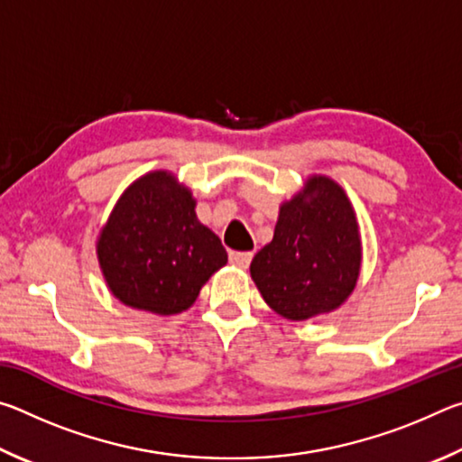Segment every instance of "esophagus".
<instances>
[{"mask_svg":"<svg viewBox=\"0 0 462 462\" xmlns=\"http://www.w3.org/2000/svg\"><path fill=\"white\" fill-rule=\"evenodd\" d=\"M250 261H253V253H236V250H234V253H230V263L234 264V267L246 269L248 264H250Z\"/></svg>","mask_w":462,"mask_h":462,"instance_id":"obj_1","label":"esophagus"}]
</instances>
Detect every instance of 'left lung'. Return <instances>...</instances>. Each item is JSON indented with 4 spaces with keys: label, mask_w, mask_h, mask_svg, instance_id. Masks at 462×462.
Masks as SVG:
<instances>
[{
    "label": "left lung",
    "mask_w": 462,
    "mask_h": 462,
    "mask_svg": "<svg viewBox=\"0 0 462 462\" xmlns=\"http://www.w3.org/2000/svg\"><path fill=\"white\" fill-rule=\"evenodd\" d=\"M363 245L346 191L326 175H310L279 206L275 234L250 263L267 306L293 322L330 314L353 295Z\"/></svg>",
    "instance_id": "left-lung-1"
}]
</instances>
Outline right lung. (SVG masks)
<instances>
[{
	"label": "right lung",
	"mask_w": 462,
	"mask_h": 462,
	"mask_svg": "<svg viewBox=\"0 0 462 462\" xmlns=\"http://www.w3.org/2000/svg\"><path fill=\"white\" fill-rule=\"evenodd\" d=\"M101 275L124 306L156 316L189 310L228 263L220 238L198 220L191 189L151 171L126 187L96 242Z\"/></svg>",
	"instance_id": "right-lung-1"
}]
</instances>
